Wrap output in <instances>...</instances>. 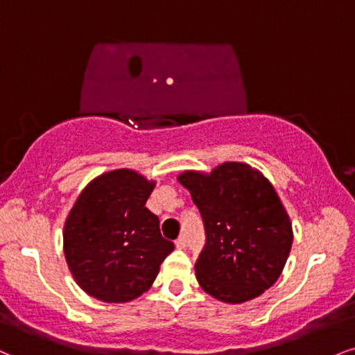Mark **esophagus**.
I'll return each instance as SVG.
<instances>
[{"label": "esophagus", "mask_w": 355, "mask_h": 355, "mask_svg": "<svg viewBox=\"0 0 355 355\" xmlns=\"http://www.w3.org/2000/svg\"><path fill=\"white\" fill-rule=\"evenodd\" d=\"M175 246H177L178 250H183V248L187 246V238L183 236V234H182V236H178L177 240H175Z\"/></svg>", "instance_id": "esophagus-1"}]
</instances>
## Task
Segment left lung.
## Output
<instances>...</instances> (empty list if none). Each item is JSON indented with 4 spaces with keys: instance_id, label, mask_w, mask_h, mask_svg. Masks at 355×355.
Listing matches in <instances>:
<instances>
[{
    "instance_id": "1",
    "label": "left lung",
    "mask_w": 355,
    "mask_h": 355,
    "mask_svg": "<svg viewBox=\"0 0 355 355\" xmlns=\"http://www.w3.org/2000/svg\"><path fill=\"white\" fill-rule=\"evenodd\" d=\"M177 178L205 223L207 243L195 263L203 291L228 304L261 296L281 276L293 245L291 220L271 182L243 162Z\"/></svg>"
}]
</instances>
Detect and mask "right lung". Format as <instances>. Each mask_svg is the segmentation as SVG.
I'll return each instance as SVG.
<instances>
[{
    "label": "right lung",
    "instance_id": "1",
    "mask_svg": "<svg viewBox=\"0 0 355 355\" xmlns=\"http://www.w3.org/2000/svg\"><path fill=\"white\" fill-rule=\"evenodd\" d=\"M155 180L130 168L110 170L80 191L64 223V256L84 293L127 302L150 289L173 243L145 207Z\"/></svg>",
    "mask_w": 355,
    "mask_h": 355
}]
</instances>
